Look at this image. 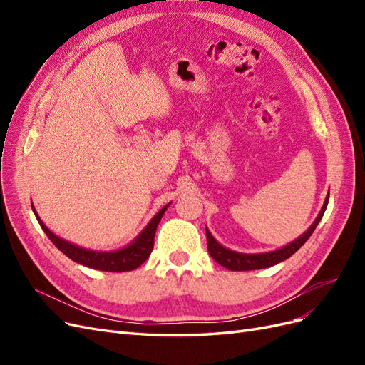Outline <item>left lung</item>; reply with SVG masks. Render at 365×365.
<instances>
[{"instance_id": "8db88e82", "label": "left lung", "mask_w": 365, "mask_h": 365, "mask_svg": "<svg viewBox=\"0 0 365 365\" xmlns=\"http://www.w3.org/2000/svg\"><path fill=\"white\" fill-rule=\"evenodd\" d=\"M329 202V195L326 197V201L323 204L322 212L317 216V219L314 220V224L307 228V231L304 235H302L300 237H297L291 244L282 247L280 250H275L271 252H260V254H244V252H236L231 251L225 247H222L219 242L212 236V233L207 230V247H208V252L219 264H222L224 268L230 269V271H252V269H262V268H269L272 264H277L286 259H289L294 252H297L300 250L304 242L311 237V235L314 233V230L317 228V225L322 220L326 207Z\"/></svg>"}]
</instances>
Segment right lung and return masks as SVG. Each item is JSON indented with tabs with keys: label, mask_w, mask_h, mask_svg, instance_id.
<instances>
[{
	"label": "right lung",
	"mask_w": 365,
	"mask_h": 365,
	"mask_svg": "<svg viewBox=\"0 0 365 365\" xmlns=\"http://www.w3.org/2000/svg\"><path fill=\"white\" fill-rule=\"evenodd\" d=\"M170 205H164L160 212L152 217L150 222L146 225V228L141 231V233L130 242L129 245L125 248H120L115 251H93V250H86L82 247H77L68 240H63L59 236L46 227V224L42 222L41 217L38 216L35 207L31 205L33 213H35L38 222L41 228L43 230V233L48 236V239L53 242L56 248H59L65 256L70 257L73 262H77L83 264V267L98 269V271H109V272H123V271H132L137 269L141 263H145L153 248V237H155V231L160 224V220L164 215L165 210Z\"/></svg>",
	"instance_id": "right-lung-1"
}]
</instances>
